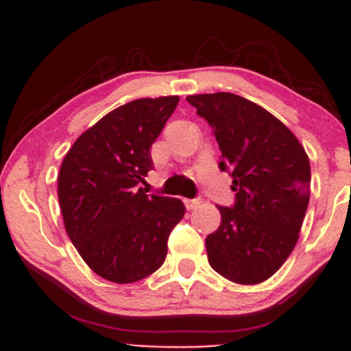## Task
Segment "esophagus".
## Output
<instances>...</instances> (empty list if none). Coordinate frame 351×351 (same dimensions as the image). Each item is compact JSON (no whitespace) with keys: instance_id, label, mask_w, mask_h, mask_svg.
Wrapping results in <instances>:
<instances>
[{"instance_id":"obj_1","label":"esophagus","mask_w":351,"mask_h":351,"mask_svg":"<svg viewBox=\"0 0 351 351\" xmlns=\"http://www.w3.org/2000/svg\"><path fill=\"white\" fill-rule=\"evenodd\" d=\"M198 205H200V200H198V198H185V207L189 208V210H193Z\"/></svg>"}]
</instances>
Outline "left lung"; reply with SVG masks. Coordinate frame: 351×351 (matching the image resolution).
Listing matches in <instances>:
<instances>
[{
    "label": "left lung",
    "instance_id": "8db88e82",
    "mask_svg": "<svg viewBox=\"0 0 351 351\" xmlns=\"http://www.w3.org/2000/svg\"><path fill=\"white\" fill-rule=\"evenodd\" d=\"M208 122L232 176L236 200L219 205L221 226L207 236L208 263L243 285L270 278L292 253L311 195V165L297 137L260 105L234 93L186 97Z\"/></svg>",
    "mask_w": 351,
    "mask_h": 351
}]
</instances>
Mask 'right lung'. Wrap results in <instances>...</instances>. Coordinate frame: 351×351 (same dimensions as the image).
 I'll return each instance as SVG.
<instances>
[{
	"instance_id": "1",
	"label": "right lung",
	"mask_w": 351,
	"mask_h": 351,
	"mask_svg": "<svg viewBox=\"0 0 351 351\" xmlns=\"http://www.w3.org/2000/svg\"><path fill=\"white\" fill-rule=\"evenodd\" d=\"M178 97L141 98L112 110L67 151L58 180L66 232L105 280L132 284L165 263L168 238L185 214L182 200L146 195L151 146Z\"/></svg>"
}]
</instances>
